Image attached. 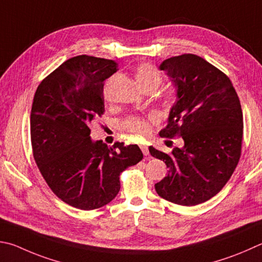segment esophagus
Returning <instances> with one entry per match:
<instances>
[{
	"label": "esophagus",
	"instance_id": "obj_1",
	"mask_svg": "<svg viewBox=\"0 0 262 262\" xmlns=\"http://www.w3.org/2000/svg\"><path fill=\"white\" fill-rule=\"evenodd\" d=\"M141 150H142V152H143V155L144 156H149V147H147L146 145H141Z\"/></svg>",
	"mask_w": 262,
	"mask_h": 262
}]
</instances>
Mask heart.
Here are the masks:
<instances>
[{
    "label": "heart",
    "instance_id": "obj_1",
    "mask_svg": "<svg viewBox=\"0 0 262 262\" xmlns=\"http://www.w3.org/2000/svg\"><path fill=\"white\" fill-rule=\"evenodd\" d=\"M136 81L140 87L144 88L147 85L157 88L161 82V75L154 66L142 64L136 70ZM156 123L155 118L144 119L141 117H129L121 122V129L130 135L137 142L143 141L152 132V126Z\"/></svg>",
    "mask_w": 262,
    "mask_h": 262
}]
</instances>
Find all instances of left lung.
Masks as SVG:
<instances>
[{"label": "left lung", "instance_id": "8db88e82", "mask_svg": "<svg viewBox=\"0 0 262 262\" xmlns=\"http://www.w3.org/2000/svg\"><path fill=\"white\" fill-rule=\"evenodd\" d=\"M160 70L178 88V101L160 136L182 137L184 146L169 155L149 147L168 167L155 188L166 201L193 206L221 191L234 173L242 154L243 112L230 79L202 57L175 56Z\"/></svg>", "mask_w": 262, "mask_h": 262}]
</instances>
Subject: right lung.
<instances>
[{"label": "right lung", "mask_w": 262, "mask_h": 262, "mask_svg": "<svg viewBox=\"0 0 262 262\" xmlns=\"http://www.w3.org/2000/svg\"><path fill=\"white\" fill-rule=\"evenodd\" d=\"M117 71L115 60L73 57L42 80L33 98V157L52 192L79 210L110 203L120 190V174L143 158L136 144L107 146L90 139V128L105 112L104 80Z\"/></svg>", "instance_id": "1"}]
</instances>
